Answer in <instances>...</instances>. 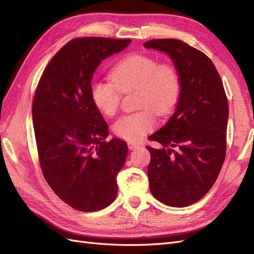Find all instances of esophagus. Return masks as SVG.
Wrapping results in <instances>:
<instances>
[{
    "label": "esophagus",
    "instance_id": "34e87169",
    "mask_svg": "<svg viewBox=\"0 0 254 254\" xmlns=\"http://www.w3.org/2000/svg\"><path fill=\"white\" fill-rule=\"evenodd\" d=\"M127 145H128V148L130 150H133V149H136L137 147H140V146L137 144H134V143H131V142H129Z\"/></svg>",
    "mask_w": 254,
    "mask_h": 254
}]
</instances>
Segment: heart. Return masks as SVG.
Segmentation results:
<instances>
[{
	"label": "heart",
	"instance_id": "heart-1",
	"mask_svg": "<svg viewBox=\"0 0 254 254\" xmlns=\"http://www.w3.org/2000/svg\"><path fill=\"white\" fill-rule=\"evenodd\" d=\"M111 81L96 80L91 87V98L96 108L108 117L117 113L123 93L136 91L139 111L121 117L112 126L114 134L122 140L137 142L156 126V111L161 117L170 114L178 102L181 78L173 64L159 63L144 54L130 55L110 73Z\"/></svg>",
	"mask_w": 254,
	"mask_h": 254
}]
</instances>
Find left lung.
I'll return each instance as SVG.
<instances>
[{
	"label": "left lung",
	"mask_w": 254,
	"mask_h": 254,
	"mask_svg": "<svg viewBox=\"0 0 254 254\" xmlns=\"http://www.w3.org/2000/svg\"><path fill=\"white\" fill-rule=\"evenodd\" d=\"M145 48L166 53L181 78L176 110L150 141L147 168L152 196L166 205L197 202L216 181L226 158L229 106L224 84L211 59L177 39H155Z\"/></svg>",
	"instance_id": "obj_1"
}]
</instances>
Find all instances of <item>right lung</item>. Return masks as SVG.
<instances>
[{
	"instance_id": "obj_1",
	"label": "right lung",
	"mask_w": 254,
	"mask_h": 254,
	"mask_svg": "<svg viewBox=\"0 0 254 254\" xmlns=\"http://www.w3.org/2000/svg\"><path fill=\"white\" fill-rule=\"evenodd\" d=\"M130 39L75 38L54 56L33 99V122L41 171L61 200L81 212L108 206L118 195L117 176L127 144L106 141L108 124L91 98V81L102 60Z\"/></svg>"
}]
</instances>
